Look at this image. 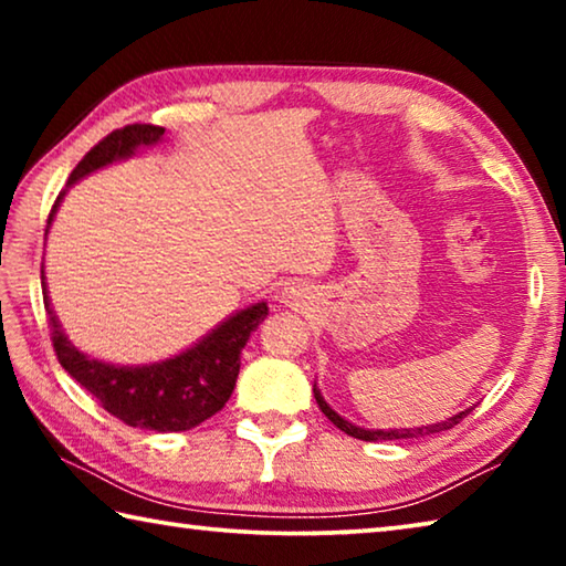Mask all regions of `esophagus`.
Returning a JSON list of instances; mask_svg holds the SVG:
<instances>
[{
    "label": "esophagus",
    "instance_id": "esophagus-1",
    "mask_svg": "<svg viewBox=\"0 0 566 566\" xmlns=\"http://www.w3.org/2000/svg\"><path fill=\"white\" fill-rule=\"evenodd\" d=\"M306 302V292L300 284H290L282 290V304L286 306H302Z\"/></svg>",
    "mask_w": 566,
    "mask_h": 566
}]
</instances>
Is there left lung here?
<instances>
[{
	"instance_id": "obj_1",
	"label": "left lung",
	"mask_w": 566,
	"mask_h": 566,
	"mask_svg": "<svg viewBox=\"0 0 566 566\" xmlns=\"http://www.w3.org/2000/svg\"><path fill=\"white\" fill-rule=\"evenodd\" d=\"M314 399H317L319 409L327 415V419L332 421L334 427H339L344 434H349L354 439H361V442H395V439H415V437H427V434H437V432H447V429H452L454 424H459L469 411H472L474 407H469L464 411H459V415L449 417L444 421H437V424H427V427H415V429H364V427H357L352 424V421H347L344 417H339L337 411H334L327 401H324L322 391L317 389V385H314Z\"/></svg>"
}]
</instances>
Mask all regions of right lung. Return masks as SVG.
Instances as JSON below:
<instances>
[{"label":"right lung","instance_id":"obj_1","mask_svg":"<svg viewBox=\"0 0 566 566\" xmlns=\"http://www.w3.org/2000/svg\"><path fill=\"white\" fill-rule=\"evenodd\" d=\"M165 137V127L155 124H129L104 137L97 147H92L80 165L66 179L64 191H60L46 219V232L60 209L66 189L114 161L129 159L139 147H151ZM42 294L44 310L50 314L52 342L56 359L70 371L72 379L97 397L99 405L122 419L124 424L149 429V432H187V429L202 424L205 419L217 415L229 397H232L237 375H239V354H242L247 339L260 327L270 306L266 302L249 304L244 310L217 324L189 349L175 354V357L151 361V364H109L84 354L66 339L60 319L52 310L46 282L42 274Z\"/></svg>","mask_w":566,"mask_h":566}]
</instances>
